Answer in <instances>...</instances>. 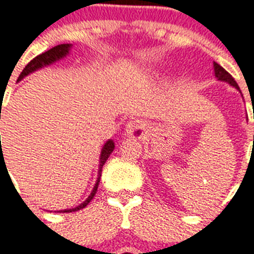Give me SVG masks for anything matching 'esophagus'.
<instances>
[{"mask_svg": "<svg viewBox=\"0 0 254 254\" xmlns=\"http://www.w3.org/2000/svg\"><path fill=\"white\" fill-rule=\"evenodd\" d=\"M146 131V125L145 123L140 121V120H134L127 123V134L129 137H134V138H141Z\"/></svg>", "mask_w": 254, "mask_h": 254, "instance_id": "obj_1", "label": "esophagus"}]
</instances>
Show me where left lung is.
<instances>
[{
    "label": "left lung",
    "mask_w": 254,
    "mask_h": 254,
    "mask_svg": "<svg viewBox=\"0 0 254 254\" xmlns=\"http://www.w3.org/2000/svg\"><path fill=\"white\" fill-rule=\"evenodd\" d=\"M213 66H214V75H216V78H217L218 81H224V82H228V84H230L232 86H235L237 90H240L239 85H237V82L235 81V78L232 77V75L228 73V71L224 69L222 66H220L217 63L213 64ZM253 119H254V114H253Z\"/></svg>",
    "instance_id": "left-lung-1"
}]
</instances>
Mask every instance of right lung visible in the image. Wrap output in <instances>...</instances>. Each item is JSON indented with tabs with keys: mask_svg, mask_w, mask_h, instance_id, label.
I'll return each mask as SVG.
<instances>
[{
	"mask_svg": "<svg viewBox=\"0 0 254 254\" xmlns=\"http://www.w3.org/2000/svg\"><path fill=\"white\" fill-rule=\"evenodd\" d=\"M70 48H71L70 44H61V45L54 46V48H52V49L46 50L45 53H42V54H40V56L34 57L32 61H30V63H29L28 65L24 67V70L21 71V74H19L18 80L17 81H21L22 78H25L26 75L30 74V73H33V71L38 70V69H41V67H44V66H48V65H50V64L56 63V61H60L61 58L66 57L67 54H69V50H70ZM0 116H1V113H0ZM0 138H1V135H0ZM113 150H114L113 140L106 141L105 145L102 146L101 156H100V166H98L100 169H98V177H97V181H96V184H94V188H93L92 193L89 194L88 198H86V200H85L82 204L78 205V206H75V208H73V209H65V210H61V212H77V210H80V209H84L85 206H86V205H88L89 202L93 200V197L96 196L98 184H100V177H101L102 166H104V164L106 162L108 157L110 156V153L113 152Z\"/></svg>",
	"mask_w": 254,
	"mask_h": 254,
	"instance_id": "right-lung-1",
	"label": "right lung"
}]
</instances>
